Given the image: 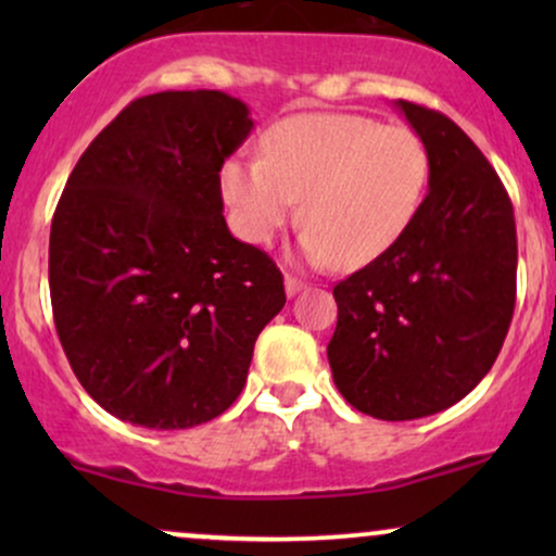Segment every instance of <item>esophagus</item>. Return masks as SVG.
Masks as SVG:
<instances>
[{
  "label": "esophagus",
  "mask_w": 556,
  "mask_h": 556,
  "mask_svg": "<svg viewBox=\"0 0 556 556\" xmlns=\"http://www.w3.org/2000/svg\"><path fill=\"white\" fill-rule=\"evenodd\" d=\"M303 287H305V285L300 282L298 277H292V274H287V277H285V290H287V295H290V298H295L298 292L303 290Z\"/></svg>",
  "instance_id": "esophagus-1"
}]
</instances>
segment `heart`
I'll use <instances>...</instances> for the list:
<instances>
[{
  "label": "heart",
  "mask_w": 556,
  "mask_h": 556,
  "mask_svg": "<svg viewBox=\"0 0 556 556\" xmlns=\"http://www.w3.org/2000/svg\"><path fill=\"white\" fill-rule=\"evenodd\" d=\"M261 159H229L222 193L235 227L266 245L295 216L311 264H371L405 238L429 188V151L407 127L361 114H295L271 125Z\"/></svg>",
  "instance_id": "b5f03b06"
}]
</instances>
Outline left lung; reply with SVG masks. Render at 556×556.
<instances>
[{
  "label": "left lung",
  "instance_id": "obj_1",
  "mask_svg": "<svg viewBox=\"0 0 556 556\" xmlns=\"http://www.w3.org/2000/svg\"><path fill=\"white\" fill-rule=\"evenodd\" d=\"M397 110L429 151V193L392 251L334 287L327 348L342 397L381 420L433 416L489 374L518 277L513 201L486 156L442 112Z\"/></svg>",
  "mask_w": 556,
  "mask_h": 556
}]
</instances>
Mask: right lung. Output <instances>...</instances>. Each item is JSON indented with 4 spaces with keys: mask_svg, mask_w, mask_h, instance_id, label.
<instances>
[{
    "mask_svg": "<svg viewBox=\"0 0 556 556\" xmlns=\"http://www.w3.org/2000/svg\"><path fill=\"white\" fill-rule=\"evenodd\" d=\"M251 130L222 91L151 93L67 177L49 235L54 327L83 389L119 420L172 431L222 416L282 311V271L222 214V164Z\"/></svg>",
    "mask_w": 556,
    "mask_h": 556,
    "instance_id": "obj_1",
    "label": "right lung"
}]
</instances>
